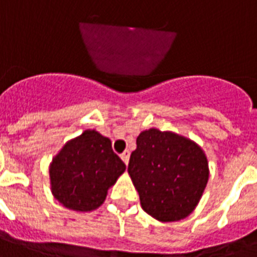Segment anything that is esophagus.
Wrapping results in <instances>:
<instances>
[{
    "mask_svg": "<svg viewBox=\"0 0 257 257\" xmlns=\"http://www.w3.org/2000/svg\"><path fill=\"white\" fill-rule=\"evenodd\" d=\"M121 160L124 161L125 164L128 165V163H129V151H125V152L121 153Z\"/></svg>",
    "mask_w": 257,
    "mask_h": 257,
    "instance_id": "esophagus-1",
    "label": "esophagus"
}]
</instances>
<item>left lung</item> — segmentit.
Returning a JSON list of instances; mask_svg holds the SVG:
<instances>
[{
    "label": "left lung",
    "mask_w": 257,
    "mask_h": 257,
    "mask_svg": "<svg viewBox=\"0 0 257 257\" xmlns=\"http://www.w3.org/2000/svg\"><path fill=\"white\" fill-rule=\"evenodd\" d=\"M136 144L128 173L143 209L165 223L185 219L207 187L209 169L204 151L187 137L156 128L141 132Z\"/></svg>",
    "instance_id": "8db88e82"
}]
</instances>
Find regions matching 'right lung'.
<instances>
[{
    "mask_svg": "<svg viewBox=\"0 0 257 257\" xmlns=\"http://www.w3.org/2000/svg\"><path fill=\"white\" fill-rule=\"evenodd\" d=\"M125 168L108 137L86 129L53 157L49 168L52 193L72 211H94Z\"/></svg>",
    "mask_w": 257,
    "mask_h": 257,
    "instance_id": "obj_1",
    "label": "right lung"
}]
</instances>
